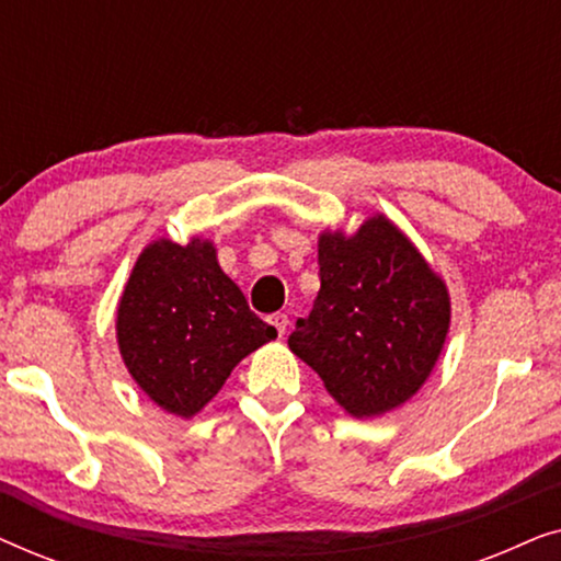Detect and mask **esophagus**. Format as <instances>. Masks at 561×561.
I'll return each mask as SVG.
<instances>
[{"mask_svg":"<svg viewBox=\"0 0 561 561\" xmlns=\"http://www.w3.org/2000/svg\"><path fill=\"white\" fill-rule=\"evenodd\" d=\"M267 321H271L275 332H278V336L286 334V327H288V317H286V313H273V317H267Z\"/></svg>","mask_w":561,"mask_h":561,"instance_id":"1","label":"esophagus"}]
</instances>
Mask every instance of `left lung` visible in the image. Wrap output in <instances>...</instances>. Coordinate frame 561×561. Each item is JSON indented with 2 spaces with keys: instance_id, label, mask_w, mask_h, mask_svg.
<instances>
[{
  "instance_id": "left-lung-1",
  "label": "left lung",
  "mask_w": 561,
  "mask_h": 561,
  "mask_svg": "<svg viewBox=\"0 0 561 561\" xmlns=\"http://www.w3.org/2000/svg\"><path fill=\"white\" fill-rule=\"evenodd\" d=\"M321 288L288 347L355 419L419 393L449 334L447 283L396 221L375 211L355 232L319 234Z\"/></svg>"
}]
</instances>
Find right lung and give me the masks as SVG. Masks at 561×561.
<instances>
[{"mask_svg":"<svg viewBox=\"0 0 561 561\" xmlns=\"http://www.w3.org/2000/svg\"><path fill=\"white\" fill-rule=\"evenodd\" d=\"M114 327L137 388L181 419H194L250 352L278 336L198 234L186 244L158 237L140 252Z\"/></svg>","mask_w":561,"mask_h":561,"instance_id":"1","label":"right lung"}]
</instances>
